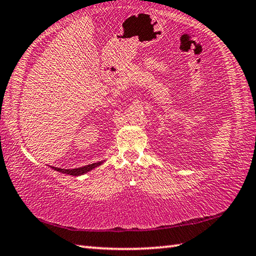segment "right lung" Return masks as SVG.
I'll list each match as a JSON object with an SVG mask.
<instances>
[{"label":"right lung","instance_id":"1","mask_svg":"<svg viewBox=\"0 0 256 256\" xmlns=\"http://www.w3.org/2000/svg\"><path fill=\"white\" fill-rule=\"evenodd\" d=\"M100 164L102 162H94V164H86V166L80 167V168H74V170H62V168H55V167H53V168L55 170L64 172V174H68V175H72V176H79V175L84 174V172H86L92 170V168L99 166Z\"/></svg>","mask_w":256,"mask_h":256}]
</instances>
